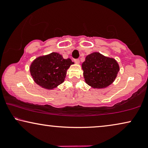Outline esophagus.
<instances>
[{"label":"esophagus","instance_id":"1","mask_svg":"<svg viewBox=\"0 0 148 148\" xmlns=\"http://www.w3.org/2000/svg\"><path fill=\"white\" fill-rule=\"evenodd\" d=\"M74 61H75V62L76 64H79V59H75L74 60Z\"/></svg>","mask_w":148,"mask_h":148}]
</instances>
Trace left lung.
<instances>
[{"mask_svg": "<svg viewBox=\"0 0 148 148\" xmlns=\"http://www.w3.org/2000/svg\"><path fill=\"white\" fill-rule=\"evenodd\" d=\"M82 68L85 82L94 89H104L110 86L120 69L114 58L105 56L98 52L88 54Z\"/></svg>", "mask_w": 148, "mask_h": 148, "instance_id": "8db88e82", "label": "left lung"}]
</instances>
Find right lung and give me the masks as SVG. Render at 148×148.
I'll list each match as a JSON object with an SVG mask.
<instances>
[{
    "label": "right lung",
    "instance_id": "obj_1",
    "mask_svg": "<svg viewBox=\"0 0 148 148\" xmlns=\"http://www.w3.org/2000/svg\"><path fill=\"white\" fill-rule=\"evenodd\" d=\"M74 64L57 52L36 58L30 64L29 72L36 84L46 90H53L64 82L66 71Z\"/></svg>",
    "mask_w": 148,
    "mask_h": 148
}]
</instances>
